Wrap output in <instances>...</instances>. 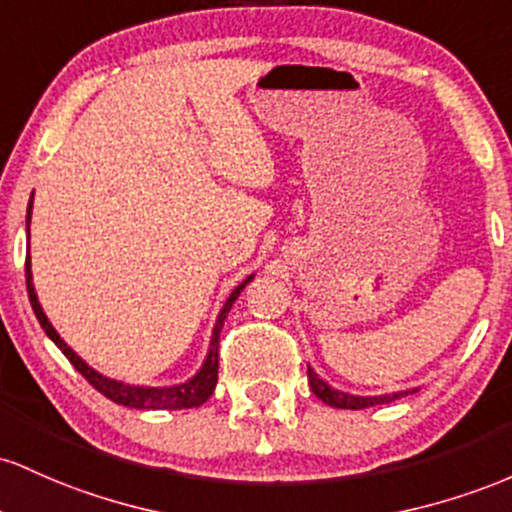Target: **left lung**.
Wrapping results in <instances>:
<instances>
[{
	"mask_svg": "<svg viewBox=\"0 0 512 512\" xmlns=\"http://www.w3.org/2000/svg\"><path fill=\"white\" fill-rule=\"evenodd\" d=\"M307 377H309V387H312V392L317 399L324 401V404L333 406V409H350V411H358V409H367V406H377V404H392L394 399H401V396L416 392V389H411V392H394V394H380V396H355V394H346V392H338V389H333L326 384L317 372L312 370V367L307 365Z\"/></svg>",
	"mask_w": 512,
	"mask_h": 512,
	"instance_id": "8db88e82",
	"label": "left lung"
}]
</instances>
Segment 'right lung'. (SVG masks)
Here are the masks:
<instances>
[{
	"label": "right lung",
	"mask_w": 512,
	"mask_h": 512,
	"mask_svg": "<svg viewBox=\"0 0 512 512\" xmlns=\"http://www.w3.org/2000/svg\"><path fill=\"white\" fill-rule=\"evenodd\" d=\"M31 210H33V198H31V203H28V215H26L28 225H31ZM251 280H254V275H249V278H246L244 283L234 287V292H232V295H229V300L225 302V307H222L220 314H217L215 329H212V338H210L208 358H205V363L198 370V375L191 377V380L183 382V384H174V387H135V384L108 380V377L99 375V372H96L94 367L86 365L84 360L79 358V355L74 353V350L67 346L65 341H62L60 333L53 329V324H50L48 317H45L43 307H40L38 295H36V287H33L31 256L26 258V290H28V300H31L33 312H36L40 326H43V331L48 333L50 341H53L55 346L60 348L62 353H65V358L74 365V370L82 372L84 380L89 382L94 389H99V392L106 396V399L116 401V404L128 406V409H142V411L195 409V406L205 404V401L210 399V394L215 392V384H217V367H220V331H222V326H225V319H227L229 309H232L234 300H237V297L241 295V290H244L246 283H251Z\"/></svg>",
	"instance_id": "1"
}]
</instances>
